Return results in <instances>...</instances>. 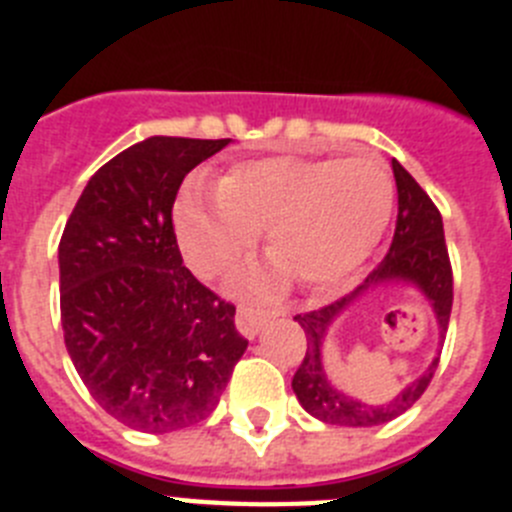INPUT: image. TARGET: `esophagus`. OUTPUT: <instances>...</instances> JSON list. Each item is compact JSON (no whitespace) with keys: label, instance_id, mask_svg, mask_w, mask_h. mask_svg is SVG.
I'll return each mask as SVG.
<instances>
[{"label":"esophagus","instance_id":"1","mask_svg":"<svg viewBox=\"0 0 512 512\" xmlns=\"http://www.w3.org/2000/svg\"><path fill=\"white\" fill-rule=\"evenodd\" d=\"M235 325H238V330H241L246 338H256V333H259L261 325H264V315L253 310V307L241 305L238 312H235Z\"/></svg>","mask_w":512,"mask_h":512}]
</instances>
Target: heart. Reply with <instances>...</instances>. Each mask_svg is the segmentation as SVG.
Returning a JSON list of instances; mask_svg holds the SVG:
<instances>
[{
	"instance_id": "obj_1",
	"label": "heart",
	"mask_w": 512,
	"mask_h": 512,
	"mask_svg": "<svg viewBox=\"0 0 512 512\" xmlns=\"http://www.w3.org/2000/svg\"><path fill=\"white\" fill-rule=\"evenodd\" d=\"M395 210V182L374 156H269L235 164L217 194L189 189L176 205V235L189 264L217 277L266 230L269 289L292 277L310 292L346 282L364 264Z\"/></svg>"
}]
</instances>
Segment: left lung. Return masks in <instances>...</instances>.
Wrapping results in <instances>:
<instances>
[{
  "mask_svg": "<svg viewBox=\"0 0 512 512\" xmlns=\"http://www.w3.org/2000/svg\"><path fill=\"white\" fill-rule=\"evenodd\" d=\"M392 171H395L397 184V223L387 256L379 261L377 269L369 271V277L351 295L330 302L320 310L295 315V320L305 330L307 351L300 369L295 372V379H292V390H295L297 400H300L307 413L330 425L369 428V425L390 423L392 418L413 408L420 395L428 390V384L436 374L438 356H441L438 354L418 379H413L400 395L387 400L384 405H366V402L333 387L325 377L320 348H323L325 336H328L330 323L356 297L364 295L366 289L382 287L387 282H408L418 287L420 295L431 302L438 328H441V341L446 328H449L451 302H454V277H451L449 248H446V238H443L441 212L433 205L431 197L423 192V187L397 161H392Z\"/></svg>",
  "mask_w": 512,
  "mask_h": 512,
  "instance_id": "obj_1",
  "label": "left lung"
}]
</instances>
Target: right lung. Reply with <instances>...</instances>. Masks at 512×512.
<instances>
[{
	"instance_id": "obj_1",
	"label": "right lung",
	"mask_w": 512,
	"mask_h": 512,
	"mask_svg": "<svg viewBox=\"0 0 512 512\" xmlns=\"http://www.w3.org/2000/svg\"><path fill=\"white\" fill-rule=\"evenodd\" d=\"M228 143L153 135L125 148L58 243L66 351L99 408L135 431L210 418L248 346L235 305L184 266L171 220L184 176Z\"/></svg>"
}]
</instances>
